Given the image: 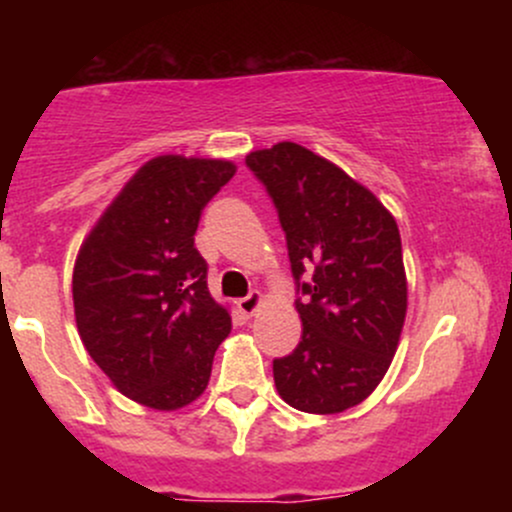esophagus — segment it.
<instances>
[{
    "label": "esophagus",
    "mask_w": 512,
    "mask_h": 512,
    "mask_svg": "<svg viewBox=\"0 0 512 512\" xmlns=\"http://www.w3.org/2000/svg\"><path fill=\"white\" fill-rule=\"evenodd\" d=\"M264 305V296L260 291H252L250 296H245V298H240L238 301V310L240 313H243L245 317H252L257 313V310H260Z\"/></svg>",
    "instance_id": "34e87169"
}]
</instances>
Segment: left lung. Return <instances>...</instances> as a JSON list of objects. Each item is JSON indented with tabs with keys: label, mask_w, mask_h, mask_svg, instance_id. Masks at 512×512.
<instances>
[{
	"label": "left lung",
	"mask_w": 512,
	"mask_h": 512,
	"mask_svg": "<svg viewBox=\"0 0 512 512\" xmlns=\"http://www.w3.org/2000/svg\"><path fill=\"white\" fill-rule=\"evenodd\" d=\"M245 163L267 187L308 301L293 354L274 361V385L293 409L339 414L385 378L407 317V272L395 216L366 185L301 144L257 149ZM303 271L314 274L301 285Z\"/></svg>",
	"instance_id": "8db88e82"
}]
</instances>
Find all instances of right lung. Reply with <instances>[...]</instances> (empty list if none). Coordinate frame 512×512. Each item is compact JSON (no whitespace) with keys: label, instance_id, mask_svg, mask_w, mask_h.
<instances>
[{"label":"right lung","instance_id":"1","mask_svg":"<svg viewBox=\"0 0 512 512\" xmlns=\"http://www.w3.org/2000/svg\"><path fill=\"white\" fill-rule=\"evenodd\" d=\"M223 158L146 161L88 231L74 262L76 330L122 395L156 411L207 390L231 313L195 248L202 209L236 175Z\"/></svg>","mask_w":512,"mask_h":512}]
</instances>
